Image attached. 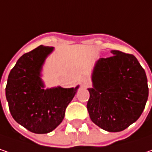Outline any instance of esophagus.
<instances>
[{
	"label": "esophagus",
	"instance_id": "esophagus-1",
	"mask_svg": "<svg viewBox=\"0 0 152 152\" xmlns=\"http://www.w3.org/2000/svg\"><path fill=\"white\" fill-rule=\"evenodd\" d=\"M80 85L84 87H87L90 85V81H89V80L87 78H83L80 80Z\"/></svg>",
	"mask_w": 152,
	"mask_h": 152
}]
</instances>
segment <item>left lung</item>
I'll use <instances>...</instances> for the list:
<instances>
[{
    "label": "left lung",
    "mask_w": 152,
    "mask_h": 152,
    "mask_svg": "<svg viewBox=\"0 0 152 152\" xmlns=\"http://www.w3.org/2000/svg\"><path fill=\"white\" fill-rule=\"evenodd\" d=\"M98 60L89 88L87 110L92 121L107 132H118L136 122L143 113L149 88L144 68L134 55L118 50Z\"/></svg>",
    "instance_id": "8db88e82"
}]
</instances>
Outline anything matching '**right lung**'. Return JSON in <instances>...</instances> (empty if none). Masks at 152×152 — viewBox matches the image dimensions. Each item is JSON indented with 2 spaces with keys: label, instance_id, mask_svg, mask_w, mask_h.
<instances>
[{
  "label": "right lung",
  "instance_id": "add662e5",
  "mask_svg": "<svg viewBox=\"0 0 152 152\" xmlns=\"http://www.w3.org/2000/svg\"><path fill=\"white\" fill-rule=\"evenodd\" d=\"M53 47L39 46L23 54L10 71L6 97L14 119L29 132L44 134L62 122L77 89L56 87L44 90L39 72Z\"/></svg>",
  "mask_w": 152,
  "mask_h": 152
}]
</instances>
